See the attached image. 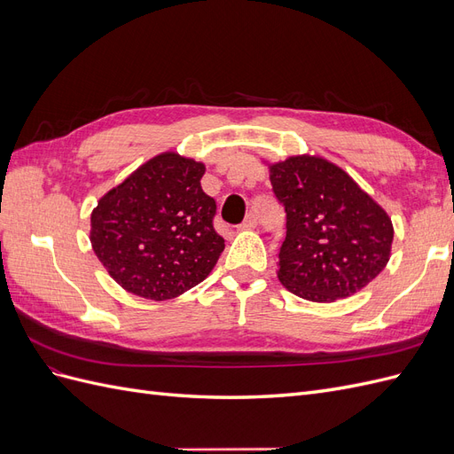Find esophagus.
<instances>
[{
  "instance_id": "obj_1",
  "label": "esophagus",
  "mask_w": 454,
  "mask_h": 454,
  "mask_svg": "<svg viewBox=\"0 0 454 454\" xmlns=\"http://www.w3.org/2000/svg\"><path fill=\"white\" fill-rule=\"evenodd\" d=\"M255 225H257V217H255V214H250L248 217L244 219V222L239 225V229H255Z\"/></svg>"
}]
</instances>
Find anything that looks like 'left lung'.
<instances>
[{"instance_id":"1","label":"left lung","mask_w":454,"mask_h":454,"mask_svg":"<svg viewBox=\"0 0 454 454\" xmlns=\"http://www.w3.org/2000/svg\"><path fill=\"white\" fill-rule=\"evenodd\" d=\"M269 170L286 212L277 272L287 290L314 303H333L379 277L390 259L394 227L345 170L310 155Z\"/></svg>"}]
</instances>
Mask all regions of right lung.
<instances>
[{"label": "right lung", "mask_w": 454, "mask_h": 454, "mask_svg": "<svg viewBox=\"0 0 454 454\" xmlns=\"http://www.w3.org/2000/svg\"><path fill=\"white\" fill-rule=\"evenodd\" d=\"M204 164L160 153L98 200L90 215L96 257L127 292L167 301L200 284L225 248Z\"/></svg>", "instance_id": "obj_1"}]
</instances>
